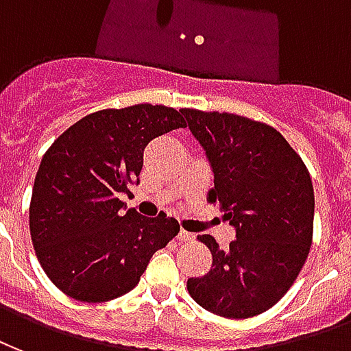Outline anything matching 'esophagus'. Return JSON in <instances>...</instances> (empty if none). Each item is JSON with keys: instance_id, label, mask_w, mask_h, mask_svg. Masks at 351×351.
<instances>
[{"instance_id": "obj_1", "label": "esophagus", "mask_w": 351, "mask_h": 351, "mask_svg": "<svg viewBox=\"0 0 351 351\" xmlns=\"http://www.w3.org/2000/svg\"><path fill=\"white\" fill-rule=\"evenodd\" d=\"M178 239H179V241L191 243V241H194V234H191V232H186V230H179Z\"/></svg>"}]
</instances>
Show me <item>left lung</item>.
<instances>
[{
  "instance_id": "8db88e82",
  "label": "left lung",
  "mask_w": 351,
  "mask_h": 351,
  "mask_svg": "<svg viewBox=\"0 0 351 351\" xmlns=\"http://www.w3.org/2000/svg\"><path fill=\"white\" fill-rule=\"evenodd\" d=\"M186 127L206 151L219 202L235 228L221 249L200 235L213 263L186 280L191 298L217 316L252 318L280 301L305 265L312 245L314 189L305 162L277 129L226 112L183 108Z\"/></svg>"
}]
</instances>
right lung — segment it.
Listing matches in <instances>:
<instances>
[{"label":"right lung","instance_id":"right-lung-1","mask_svg":"<svg viewBox=\"0 0 351 351\" xmlns=\"http://www.w3.org/2000/svg\"><path fill=\"white\" fill-rule=\"evenodd\" d=\"M179 127H185L181 114L160 104L99 110L45 153L33 183L29 232L43 269L69 298H121L178 235L173 217H142L119 196L140 183L145 145Z\"/></svg>","mask_w":351,"mask_h":351}]
</instances>
